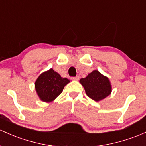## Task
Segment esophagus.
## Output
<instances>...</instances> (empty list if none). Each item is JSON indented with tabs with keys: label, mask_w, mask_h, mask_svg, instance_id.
Here are the masks:
<instances>
[{
	"label": "esophagus",
	"mask_w": 146,
	"mask_h": 146,
	"mask_svg": "<svg viewBox=\"0 0 146 146\" xmlns=\"http://www.w3.org/2000/svg\"><path fill=\"white\" fill-rule=\"evenodd\" d=\"M71 79L72 80H74V81H78V80L79 79V76H75V77H72Z\"/></svg>",
	"instance_id": "obj_1"
}]
</instances>
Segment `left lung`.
<instances>
[{
  "mask_svg": "<svg viewBox=\"0 0 146 146\" xmlns=\"http://www.w3.org/2000/svg\"><path fill=\"white\" fill-rule=\"evenodd\" d=\"M86 94L96 101L104 99L110 94L112 88L109 79L97 70L92 72L86 78L80 80Z\"/></svg>",
  "mask_w": 146,
  "mask_h": 146,
  "instance_id": "1",
  "label": "left lung"
}]
</instances>
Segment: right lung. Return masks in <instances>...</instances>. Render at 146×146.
I'll list each match as a JSON object with an SVG mask.
<instances>
[{"label":"right lung","instance_id":"obj_1","mask_svg":"<svg viewBox=\"0 0 146 146\" xmlns=\"http://www.w3.org/2000/svg\"><path fill=\"white\" fill-rule=\"evenodd\" d=\"M69 82L68 78H62L59 74L50 69L38 76L35 82V88L42 101L50 102L61 94Z\"/></svg>","mask_w":146,"mask_h":146}]
</instances>
